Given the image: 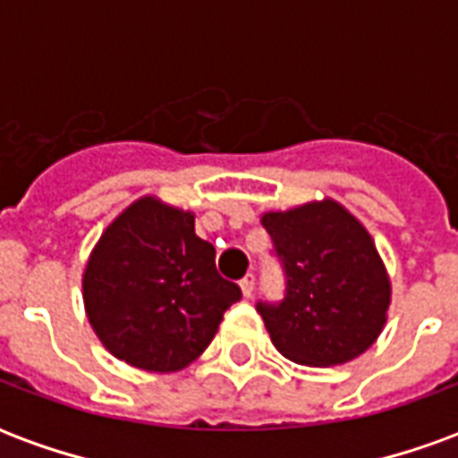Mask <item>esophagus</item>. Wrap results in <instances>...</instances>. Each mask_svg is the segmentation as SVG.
<instances>
[{
  "mask_svg": "<svg viewBox=\"0 0 458 458\" xmlns=\"http://www.w3.org/2000/svg\"><path fill=\"white\" fill-rule=\"evenodd\" d=\"M240 289H242V297L250 299L252 297V289H255V275H245L240 279Z\"/></svg>",
  "mask_w": 458,
  "mask_h": 458,
  "instance_id": "esophagus-1",
  "label": "esophagus"
}]
</instances>
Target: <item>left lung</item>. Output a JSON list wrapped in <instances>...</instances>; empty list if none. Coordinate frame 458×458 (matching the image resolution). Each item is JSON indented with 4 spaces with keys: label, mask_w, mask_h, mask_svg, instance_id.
I'll list each match as a JSON object with an SVG mask.
<instances>
[{
    "label": "left lung",
    "mask_w": 458,
    "mask_h": 458,
    "mask_svg": "<svg viewBox=\"0 0 458 458\" xmlns=\"http://www.w3.org/2000/svg\"><path fill=\"white\" fill-rule=\"evenodd\" d=\"M262 225L287 277L279 304H258L275 348L314 368L365 353L387 321L390 277L363 223L324 199L269 210Z\"/></svg>",
    "instance_id": "8db88e82"
}]
</instances>
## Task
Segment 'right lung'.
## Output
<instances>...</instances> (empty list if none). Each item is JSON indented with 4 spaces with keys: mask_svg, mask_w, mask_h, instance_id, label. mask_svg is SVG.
<instances>
[{
    "mask_svg": "<svg viewBox=\"0 0 458 458\" xmlns=\"http://www.w3.org/2000/svg\"><path fill=\"white\" fill-rule=\"evenodd\" d=\"M242 297L216 269L191 210L154 196L134 200L105 228L83 272L88 321L103 345L149 373H176L216 336Z\"/></svg>",
    "mask_w": 458,
    "mask_h": 458,
    "instance_id": "right-lung-1",
    "label": "right lung"
}]
</instances>
